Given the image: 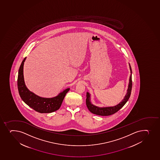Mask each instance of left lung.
<instances>
[{
	"instance_id": "obj_1",
	"label": "left lung",
	"mask_w": 160,
	"mask_h": 160,
	"mask_svg": "<svg viewBox=\"0 0 160 160\" xmlns=\"http://www.w3.org/2000/svg\"><path fill=\"white\" fill-rule=\"evenodd\" d=\"M130 66L131 74L129 79V83H128V88L127 90V94L123 99L121 102H120L118 104L113 107H109L101 108L94 106L91 103L90 101V94L89 92H87V99H86V104L87 106L88 109L91 113L96 114V115H101V116H108V115H112L118 112L120 109H121L128 101L129 98L130 97L131 90H132V69Z\"/></svg>"
}]
</instances>
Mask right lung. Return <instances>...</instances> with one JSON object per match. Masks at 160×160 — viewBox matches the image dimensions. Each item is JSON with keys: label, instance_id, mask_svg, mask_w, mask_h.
Masks as SVG:
<instances>
[{"label": "right lung", "instance_id": "right-lung-1", "mask_svg": "<svg viewBox=\"0 0 160 160\" xmlns=\"http://www.w3.org/2000/svg\"><path fill=\"white\" fill-rule=\"evenodd\" d=\"M26 59V57L24 58L20 65L17 80L18 91L22 100L29 107L41 113H51L58 110L61 107L64 97L69 91L70 88L66 89L58 96L51 98L40 97L30 91L25 85L23 78V64Z\"/></svg>", "mask_w": 160, "mask_h": 160}]
</instances>
